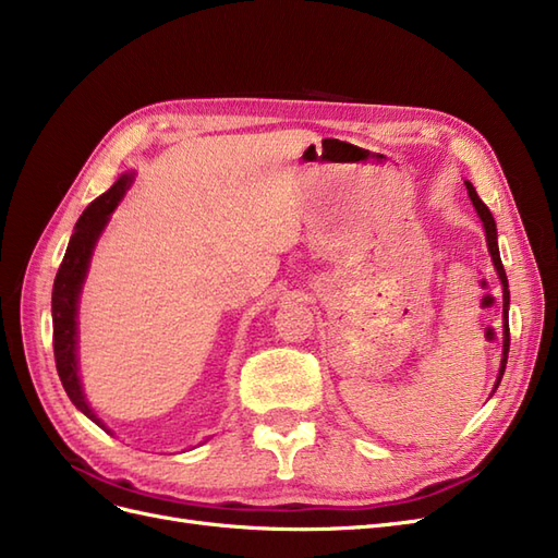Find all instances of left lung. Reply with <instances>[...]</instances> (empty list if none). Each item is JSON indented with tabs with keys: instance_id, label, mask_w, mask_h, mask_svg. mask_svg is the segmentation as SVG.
I'll list each match as a JSON object with an SVG mask.
<instances>
[{
	"instance_id": "8db88e82",
	"label": "left lung",
	"mask_w": 558,
	"mask_h": 558,
	"mask_svg": "<svg viewBox=\"0 0 558 558\" xmlns=\"http://www.w3.org/2000/svg\"><path fill=\"white\" fill-rule=\"evenodd\" d=\"M465 189H468V195L472 199V205H475L482 223H484V232H486V246H488V253H492V260H494V267L496 272L500 277V283H502V359H500V373H498V379H496V386L494 391L498 388L502 375H505V363H508V351H510V324H508V307H510V289H508V275H505V267H502V260H500V251H498V232H496V221L492 211H488V207L484 205V202L480 199L477 191L472 189V183L465 181Z\"/></svg>"
}]
</instances>
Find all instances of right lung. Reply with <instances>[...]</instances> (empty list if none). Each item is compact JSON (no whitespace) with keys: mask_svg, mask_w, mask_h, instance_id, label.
I'll return each instance as SVG.
<instances>
[{"mask_svg":"<svg viewBox=\"0 0 558 558\" xmlns=\"http://www.w3.org/2000/svg\"><path fill=\"white\" fill-rule=\"evenodd\" d=\"M132 179L134 174H123L107 193H102L95 202H90L88 209L81 214L70 240V246H66V253L56 275L53 302H50V307H53V351H56V367H58L60 381L64 386L66 396H70V400L76 404V410H81L107 433L111 430L102 424V418H97V414L90 410L78 379L76 316H78V295L83 289V281H86V275H88L93 248L99 240V234H102V230L107 228L111 211L118 207V202L123 199L125 191L132 185Z\"/></svg>","mask_w":558,"mask_h":558,"instance_id":"1","label":"right lung"}]
</instances>
